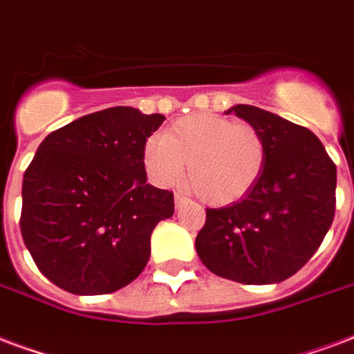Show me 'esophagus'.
Masks as SVG:
<instances>
[{
	"instance_id": "obj_1",
	"label": "esophagus",
	"mask_w": 354,
	"mask_h": 354,
	"mask_svg": "<svg viewBox=\"0 0 354 354\" xmlns=\"http://www.w3.org/2000/svg\"><path fill=\"white\" fill-rule=\"evenodd\" d=\"M185 201H187V198H185L183 194H175V207H177V209H179Z\"/></svg>"
}]
</instances>
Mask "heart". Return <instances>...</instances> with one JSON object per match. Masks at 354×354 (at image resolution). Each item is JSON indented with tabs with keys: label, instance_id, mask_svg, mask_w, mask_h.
I'll return each mask as SVG.
<instances>
[{
	"label": "heart",
	"instance_id": "heart-1",
	"mask_svg": "<svg viewBox=\"0 0 354 354\" xmlns=\"http://www.w3.org/2000/svg\"><path fill=\"white\" fill-rule=\"evenodd\" d=\"M268 145L261 130L220 115H190L143 147L151 180L169 187L185 175L199 198L224 207L246 198L267 167Z\"/></svg>",
	"mask_w": 354,
	"mask_h": 354
}]
</instances>
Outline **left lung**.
I'll use <instances>...</instances> for the list:
<instances>
[{"instance_id": "1", "label": "left lung", "mask_w": 354, "mask_h": 354, "mask_svg": "<svg viewBox=\"0 0 354 354\" xmlns=\"http://www.w3.org/2000/svg\"><path fill=\"white\" fill-rule=\"evenodd\" d=\"M235 113L261 130L268 160L237 203L207 209L196 237L199 259L227 280L267 286L288 280L317 252L336 211V164L306 127L248 104Z\"/></svg>"}]
</instances>
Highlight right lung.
Instances as JSON below:
<instances>
[{
  "label": "right lung",
  "mask_w": 354,
  "mask_h": 354,
  "mask_svg": "<svg viewBox=\"0 0 354 354\" xmlns=\"http://www.w3.org/2000/svg\"><path fill=\"white\" fill-rule=\"evenodd\" d=\"M166 117L129 106L54 130L24 174L20 231L48 280L106 295L142 274L151 233L174 214V192L147 185L143 147Z\"/></svg>",
  "instance_id": "right-lung-1"
}]
</instances>
